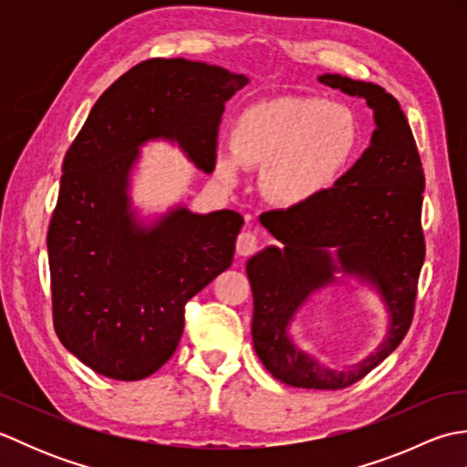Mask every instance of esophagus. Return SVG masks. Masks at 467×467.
<instances>
[{
    "label": "esophagus",
    "instance_id": "1",
    "mask_svg": "<svg viewBox=\"0 0 467 467\" xmlns=\"http://www.w3.org/2000/svg\"><path fill=\"white\" fill-rule=\"evenodd\" d=\"M256 249H259V239H256V234H253L251 231H244L239 234V239H236V253L241 256H249Z\"/></svg>",
    "mask_w": 467,
    "mask_h": 467
}]
</instances>
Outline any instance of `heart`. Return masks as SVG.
I'll list each match as a JSON object with an SVG mask.
<instances>
[{"label":"heart","mask_w":467,"mask_h":467,"mask_svg":"<svg viewBox=\"0 0 467 467\" xmlns=\"http://www.w3.org/2000/svg\"><path fill=\"white\" fill-rule=\"evenodd\" d=\"M355 146L357 122L347 108L315 96H281L234 118L231 148L218 152V172L234 181L241 166L263 168L269 201L301 204L335 181Z\"/></svg>","instance_id":"1"}]
</instances>
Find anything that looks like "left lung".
<instances>
[{
	"instance_id": "obj_1",
	"label": "left lung",
	"mask_w": 467,
	"mask_h": 467,
	"mask_svg": "<svg viewBox=\"0 0 467 467\" xmlns=\"http://www.w3.org/2000/svg\"><path fill=\"white\" fill-rule=\"evenodd\" d=\"M319 82L361 96L375 112L371 144L331 188L309 201L269 211L261 223L283 249L269 246L246 263L253 289V343L275 379L301 389H345L375 369L408 335L425 259L421 202L425 176L400 102L371 82L325 74ZM340 268L369 275L392 313L382 349L349 372H331L296 352L285 323L317 285L332 280L330 251Z\"/></svg>"
}]
</instances>
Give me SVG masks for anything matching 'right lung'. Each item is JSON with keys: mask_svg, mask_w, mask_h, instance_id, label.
Listing matches in <instances>:
<instances>
[{"mask_svg": "<svg viewBox=\"0 0 467 467\" xmlns=\"http://www.w3.org/2000/svg\"><path fill=\"white\" fill-rule=\"evenodd\" d=\"M244 84L218 66L146 59L98 98L69 144L47 226L52 319L92 371L138 381L161 369L182 337L184 305L231 266L239 213L178 208L142 231L126 181L138 146L158 136L213 172L224 104Z\"/></svg>", "mask_w": 467, "mask_h": 467, "instance_id": "obj_1", "label": "right lung"}]
</instances>
